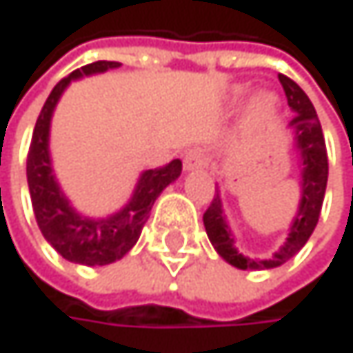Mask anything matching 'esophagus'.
<instances>
[{
	"label": "esophagus",
	"instance_id": "obj_1",
	"mask_svg": "<svg viewBox=\"0 0 353 353\" xmlns=\"http://www.w3.org/2000/svg\"><path fill=\"white\" fill-rule=\"evenodd\" d=\"M205 166V158L201 156V152L197 150H189L183 158V170L185 172H191V170H199Z\"/></svg>",
	"mask_w": 353,
	"mask_h": 353
}]
</instances>
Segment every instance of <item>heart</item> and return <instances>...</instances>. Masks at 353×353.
I'll list each match as a JSON object with an SVG mask.
<instances>
[{
  "label": "heart",
  "instance_id": "1",
  "mask_svg": "<svg viewBox=\"0 0 353 353\" xmlns=\"http://www.w3.org/2000/svg\"><path fill=\"white\" fill-rule=\"evenodd\" d=\"M247 88L243 84H234L232 88L228 90V102L230 104H236L241 102V98L245 96ZM279 108V98L269 92V90H259L255 92L247 104H245V110H243V129L245 131H257L261 129L263 125H267L275 112Z\"/></svg>",
  "mask_w": 353,
  "mask_h": 353
}]
</instances>
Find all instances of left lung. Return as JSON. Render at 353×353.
Here are the masks:
<instances>
[{
	"mask_svg": "<svg viewBox=\"0 0 353 353\" xmlns=\"http://www.w3.org/2000/svg\"><path fill=\"white\" fill-rule=\"evenodd\" d=\"M279 82L288 96V104L292 112L296 114L290 121L292 131V152L298 162V187H300V201L298 210L290 222L288 236L283 245L267 259H257L243 255L236 247V234L230 228L228 216L224 212L220 189L216 191L212 205L203 214V226L208 232V239L216 253L236 269H249V271H261L273 269L285 261H290L310 239L314 232V226L321 216L325 189H327V176H329V162H327V148L325 137L321 129V121L316 117V110L310 102V98L304 94L296 82L279 74Z\"/></svg>",
	"mask_w": 353,
	"mask_h": 353,
	"instance_id": "obj_1",
	"label": "left lung"
}]
</instances>
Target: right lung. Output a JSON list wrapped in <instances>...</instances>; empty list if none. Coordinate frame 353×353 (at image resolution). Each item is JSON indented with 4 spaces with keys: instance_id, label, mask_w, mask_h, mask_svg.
I'll return each mask as SVG.
<instances>
[{
    "instance_id": "add662e5",
    "label": "right lung",
    "mask_w": 353,
    "mask_h": 353,
    "mask_svg": "<svg viewBox=\"0 0 353 353\" xmlns=\"http://www.w3.org/2000/svg\"><path fill=\"white\" fill-rule=\"evenodd\" d=\"M117 68H121V63L117 61H94L84 65L82 70H76L51 90L37 119L26 160V179L32 210L45 241L63 259L88 267L114 263L135 247L141 228L150 218L152 205L156 203L160 193L181 176L183 170L181 160H172L164 168L139 172L127 203L102 218L86 216L76 210L65 191L61 189L53 170V158L49 148L53 112L72 82Z\"/></svg>"
}]
</instances>
